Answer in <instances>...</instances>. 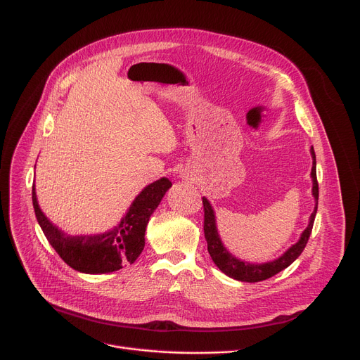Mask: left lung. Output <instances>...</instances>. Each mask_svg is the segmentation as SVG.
Segmentation results:
<instances>
[{
    "mask_svg": "<svg viewBox=\"0 0 360 360\" xmlns=\"http://www.w3.org/2000/svg\"><path fill=\"white\" fill-rule=\"evenodd\" d=\"M311 153L314 158V165H312V170H311V176H312V194L314 198L316 201L315 204V210L311 214V220L308 228L302 233L299 242H296L293 247H290L285 254H283L280 258L271 261V262H266V264H250V262H243L238 258H235L232 254L228 252L223 247V243L219 238L217 229H216V217H214V212L212 209V205L209 202V200L202 197V207H204V238L207 240V251H209L212 259L214 261L216 266L226 274L235 280L239 281H247V283H255V281H262L267 280L273 276H276L277 273H280L281 270L288 269L290 264L302 254V251L305 250L308 239L311 236L312 232V226H314V220H315V214H316V209H318V181H316V162H315V151L314 148H311Z\"/></svg>",
    "mask_w": 360,
    "mask_h": 360,
    "instance_id": "8db88e82",
    "label": "left lung"
}]
</instances>
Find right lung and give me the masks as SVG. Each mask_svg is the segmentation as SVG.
<instances>
[{"mask_svg": "<svg viewBox=\"0 0 360 360\" xmlns=\"http://www.w3.org/2000/svg\"><path fill=\"white\" fill-rule=\"evenodd\" d=\"M170 186L172 182L167 178L150 184L131 204L115 229L94 236H68L52 224L37 204L34 185L32 186V201L36 219L48 242L64 262L80 273L103 274L121 270L139 258L144 248L148 219Z\"/></svg>", "mask_w": 360, "mask_h": 360, "instance_id": "right-lung-1", "label": "right lung"}]
</instances>
